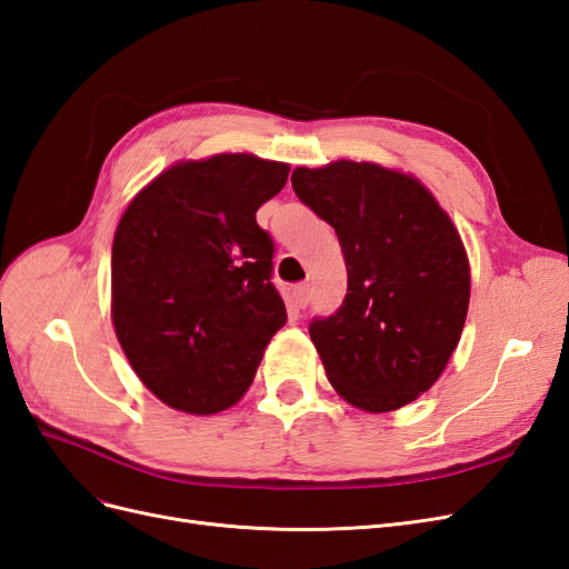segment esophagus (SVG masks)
Instances as JSON below:
<instances>
[{
	"instance_id": "1",
	"label": "esophagus",
	"mask_w": 569,
	"mask_h": 569,
	"mask_svg": "<svg viewBox=\"0 0 569 569\" xmlns=\"http://www.w3.org/2000/svg\"><path fill=\"white\" fill-rule=\"evenodd\" d=\"M295 299H297V306H299V308H306V306H308V301H311V289H308V284L295 287Z\"/></svg>"
}]
</instances>
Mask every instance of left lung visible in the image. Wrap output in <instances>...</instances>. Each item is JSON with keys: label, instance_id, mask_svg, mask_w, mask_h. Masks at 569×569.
Here are the masks:
<instances>
[{"label": "left lung", "instance_id": "left-lung-1", "mask_svg": "<svg viewBox=\"0 0 569 569\" xmlns=\"http://www.w3.org/2000/svg\"><path fill=\"white\" fill-rule=\"evenodd\" d=\"M291 187L335 228L349 274L341 306L308 327L327 380L368 412L416 401L468 316L470 266L451 218L416 178L377 163L297 168Z\"/></svg>", "mask_w": 569, "mask_h": 569}]
</instances>
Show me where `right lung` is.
<instances>
[{
	"mask_svg": "<svg viewBox=\"0 0 569 569\" xmlns=\"http://www.w3.org/2000/svg\"><path fill=\"white\" fill-rule=\"evenodd\" d=\"M289 166L251 153L184 161L149 182L120 218L111 318L132 370L159 399L211 416L242 399L287 322L270 234L256 211Z\"/></svg>",
	"mask_w": 569,
	"mask_h": 569,
	"instance_id": "right-lung-1",
	"label": "right lung"
}]
</instances>
